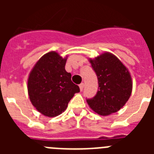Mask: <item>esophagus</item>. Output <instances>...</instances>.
Instances as JSON below:
<instances>
[{
    "instance_id": "34e87169",
    "label": "esophagus",
    "mask_w": 154,
    "mask_h": 154,
    "mask_svg": "<svg viewBox=\"0 0 154 154\" xmlns=\"http://www.w3.org/2000/svg\"><path fill=\"white\" fill-rule=\"evenodd\" d=\"M79 88H80V90L82 91L83 90V88H84V83H81L79 85Z\"/></svg>"
}]
</instances>
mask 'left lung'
<instances>
[{"instance_id":"8db88e82","label":"left lung","mask_w":154,"mask_h":154,"mask_svg":"<svg viewBox=\"0 0 154 154\" xmlns=\"http://www.w3.org/2000/svg\"><path fill=\"white\" fill-rule=\"evenodd\" d=\"M97 75L99 89L96 96L87 99L94 112L109 116L124 106L131 96L133 81L127 68L117 57L105 51L95 58H89Z\"/></svg>"}]
</instances>
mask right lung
Listing matches in <instances>:
<instances>
[{
    "instance_id": "1",
    "label": "right lung",
    "mask_w": 154,
    "mask_h": 154,
    "mask_svg": "<svg viewBox=\"0 0 154 154\" xmlns=\"http://www.w3.org/2000/svg\"><path fill=\"white\" fill-rule=\"evenodd\" d=\"M68 55L63 58L51 51L39 58L28 78V93L33 106L48 117L60 115L79 87L71 80L65 65Z\"/></svg>"
}]
</instances>
